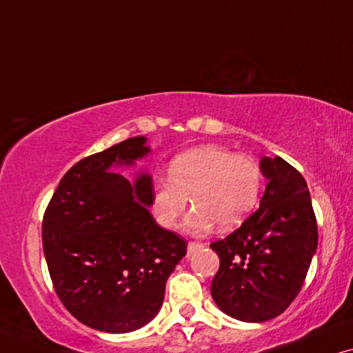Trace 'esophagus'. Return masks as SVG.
Instances as JSON below:
<instances>
[{
    "label": "esophagus",
    "instance_id": "esophagus-1",
    "mask_svg": "<svg viewBox=\"0 0 353 353\" xmlns=\"http://www.w3.org/2000/svg\"><path fill=\"white\" fill-rule=\"evenodd\" d=\"M201 245H203V243H200V242H189V245H187V250H189V253H192V252H195L196 248H200Z\"/></svg>",
    "mask_w": 353,
    "mask_h": 353
}]
</instances>
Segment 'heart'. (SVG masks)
<instances>
[{
	"mask_svg": "<svg viewBox=\"0 0 353 353\" xmlns=\"http://www.w3.org/2000/svg\"><path fill=\"white\" fill-rule=\"evenodd\" d=\"M260 190L261 171L255 159L219 145H203L172 159L169 179L153 185V210L158 223L171 229L190 196L195 206L187 218L190 231H208L214 223L229 229L255 208Z\"/></svg>",
	"mask_w": 353,
	"mask_h": 353,
	"instance_id": "1",
	"label": "heart"
}]
</instances>
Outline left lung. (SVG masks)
I'll list each match as a JSON object with an SVG mask.
<instances>
[{
  "label": "left lung",
  "instance_id": "1",
  "mask_svg": "<svg viewBox=\"0 0 353 353\" xmlns=\"http://www.w3.org/2000/svg\"><path fill=\"white\" fill-rule=\"evenodd\" d=\"M268 179L260 208L210 247L219 270L211 295L229 316L248 323L284 312L307 278L318 245V225L303 176L283 158L260 163Z\"/></svg>",
  "mask_w": 353,
  "mask_h": 353
}]
</instances>
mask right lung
Segmentation results:
<instances>
[{
    "instance_id": "1",
    "label": "right lung",
    "mask_w": 353,
    "mask_h": 353,
    "mask_svg": "<svg viewBox=\"0 0 353 353\" xmlns=\"http://www.w3.org/2000/svg\"><path fill=\"white\" fill-rule=\"evenodd\" d=\"M147 153L145 137H132L82 158L45 210L41 241L54 292L93 330L129 332L147 324L187 253V241L150 214L152 177L143 174L132 187L108 172L111 164H132Z\"/></svg>"
}]
</instances>
